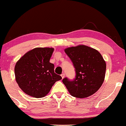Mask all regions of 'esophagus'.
I'll list each match as a JSON object with an SVG mask.
<instances>
[{
	"mask_svg": "<svg viewBox=\"0 0 126 126\" xmlns=\"http://www.w3.org/2000/svg\"><path fill=\"white\" fill-rule=\"evenodd\" d=\"M61 76H62V79H63L64 78V76H65V75H64V73H62V75H61Z\"/></svg>",
	"mask_w": 126,
	"mask_h": 126,
	"instance_id": "esophagus-1",
	"label": "esophagus"
}]
</instances>
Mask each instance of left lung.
Instances as JSON below:
<instances>
[{"mask_svg":"<svg viewBox=\"0 0 126 126\" xmlns=\"http://www.w3.org/2000/svg\"><path fill=\"white\" fill-rule=\"evenodd\" d=\"M64 51L72 61L76 73L73 81L66 78L62 80L69 93L80 98L93 95L105 78L106 64L103 57L97 50L83 45L67 47Z\"/></svg>","mask_w":126,"mask_h":126,"instance_id":"left-lung-1","label":"left lung"}]
</instances>
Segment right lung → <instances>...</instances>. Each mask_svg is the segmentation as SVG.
Here are the masks:
<instances>
[{"label": "right lung", "instance_id": "right-lung-1", "mask_svg": "<svg viewBox=\"0 0 126 126\" xmlns=\"http://www.w3.org/2000/svg\"><path fill=\"white\" fill-rule=\"evenodd\" d=\"M54 48L36 47L25 53L15 67L16 81L26 94L35 98L46 96L57 81L62 79L50 63Z\"/></svg>", "mask_w": 126, "mask_h": 126}]
</instances>
